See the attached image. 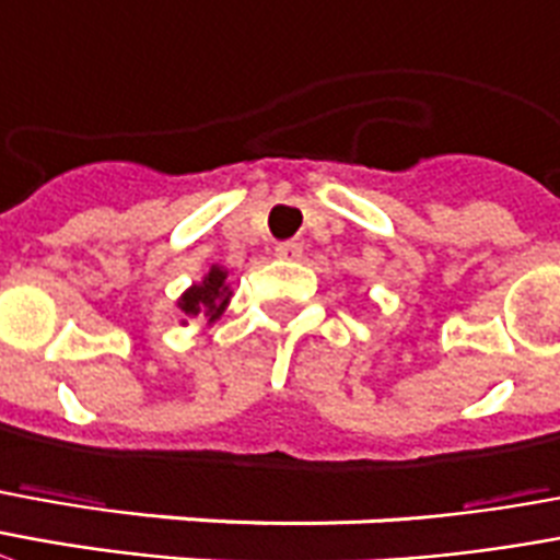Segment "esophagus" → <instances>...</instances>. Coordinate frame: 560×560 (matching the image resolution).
Instances as JSON below:
<instances>
[{
    "mask_svg": "<svg viewBox=\"0 0 560 560\" xmlns=\"http://www.w3.org/2000/svg\"><path fill=\"white\" fill-rule=\"evenodd\" d=\"M276 258L300 260L302 258V246H300V243H279V246H276Z\"/></svg>",
    "mask_w": 560,
    "mask_h": 560,
    "instance_id": "1",
    "label": "esophagus"
}]
</instances>
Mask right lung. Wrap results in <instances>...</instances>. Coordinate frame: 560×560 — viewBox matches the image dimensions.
<instances>
[{"label":"right lung","mask_w":560,"mask_h":560,"mask_svg":"<svg viewBox=\"0 0 560 560\" xmlns=\"http://www.w3.org/2000/svg\"><path fill=\"white\" fill-rule=\"evenodd\" d=\"M231 302V288H228V269L210 267L205 279L192 284L189 291H184V296L177 300V308L186 314V317H198L205 314L207 320L213 323L217 317H222V312ZM186 323V320H184Z\"/></svg>","instance_id":"add662e5"}]
</instances>
